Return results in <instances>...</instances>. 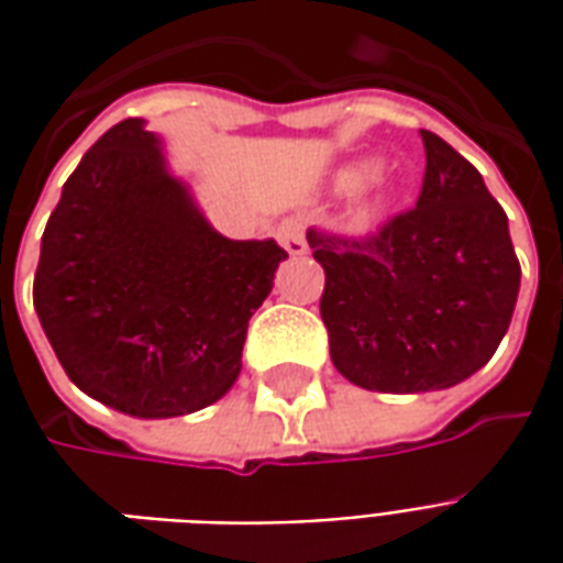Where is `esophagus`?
I'll return each instance as SVG.
<instances>
[{
	"mask_svg": "<svg viewBox=\"0 0 563 563\" xmlns=\"http://www.w3.org/2000/svg\"><path fill=\"white\" fill-rule=\"evenodd\" d=\"M277 238H280L283 250L289 256H307V234H305V222L301 220H283L277 225Z\"/></svg>",
	"mask_w": 563,
	"mask_h": 563,
	"instance_id": "1",
	"label": "esophagus"
}]
</instances>
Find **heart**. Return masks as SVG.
I'll list each match as a JSON object with an SVG mask.
<instances>
[{"instance_id": "b5f03b06", "label": "heart", "mask_w": 563, "mask_h": 563, "mask_svg": "<svg viewBox=\"0 0 563 563\" xmlns=\"http://www.w3.org/2000/svg\"><path fill=\"white\" fill-rule=\"evenodd\" d=\"M377 174H379V159H374V156L346 162V165H341L338 172L331 174V192H334V196H353V192H358V189H365ZM383 205H386V192H377V196L367 198L365 205H362V210H358L362 222L374 220L379 210H383Z\"/></svg>"}]
</instances>
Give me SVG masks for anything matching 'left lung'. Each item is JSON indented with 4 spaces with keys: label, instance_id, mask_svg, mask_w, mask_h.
Segmentation results:
<instances>
[{
    "label": "left lung",
    "instance_id": "left-lung-1",
    "mask_svg": "<svg viewBox=\"0 0 563 563\" xmlns=\"http://www.w3.org/2000/svg\"><path fill=\"white\" fill-rule=\"evenodd\" d=\"M424 180L413 210L371 238L307 232L325 289L331 362L367 391L459 386L488 365L519 298L521 268L504 208L483 174L422 129Z\"/></svg>",
    "mask_w": 563,
    "mask_h": 563
}]
</instances>
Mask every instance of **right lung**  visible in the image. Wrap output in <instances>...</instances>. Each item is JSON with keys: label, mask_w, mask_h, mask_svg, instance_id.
Returning <instances> with one entry per match:
<instances>
[{"label": "right lung", "mask_w": 563, "mask_h": 563, "mask_svg": "<svg viewBox=\"0 0 563 563\" xmlns=\"http://www.w3.org/2000/svg\"><path fill=\"white\" fill-rule=\"evenodd\" d=\"M283 258L271 238L217 232L159 135L129 117L63 186L32 301L80 391L135 419H172L232 389L250 317Z\"/></svg>", "instance_id": "add662e5"}]
</instances>
